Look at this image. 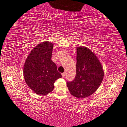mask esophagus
Returning a JSON list of instances; mask_svg holds the SVG:
<instances>
[{
  "label": "esophagus",
  "instance_id": "1",
  "mask_svg": "<svg viewBox=\"0 0 127 127\" xmlns=\"http://www.w3.org/2000/svg\"><path fill=\"white\" fill-rule=\"evenodd\" d=\"M65 75H66V73H62V77H63V78H65Z\"/></svg>",
  "mask_w": 127,
  "mask_h": 127
}]
</instances>
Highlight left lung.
Listing matches in <instances>:
<instances>
[{"instance_id": "1", "label": "left lung", "mask_w": 127, "mask_h": 127, "mask_svg": "<svg viewBox=\"0 0 127 127\" xmlns=\"http://www.w3.org/2000/svg\"><path fill=\"white\" fill-rule=\"evenodd\" d=\"M76 76L73 81H67L72 95L84 98L92 95L103 81L104 71L96 55L85 46L77 48Z\"/></svg>"}]
</instances>
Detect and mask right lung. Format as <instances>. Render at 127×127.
I'll return each mask as SVG.
<instances>
[{
	"label": "right lung",
	"instance_id": "add662e5",
	"mask_svg": "<svg viewBox=\"0 0 127 127\" xmlns=\"http://www.w3.org/2000/svg\"><path fill=\"white\" fill-rule=\"evenodd\" d=\"M53 44L44 41L33 49L25 60L23 74L27 85L37 94L44 95L54 88V83L62 77L52 61Z\"/></svg>",
	"mask_w": 127,
	"mask_h": 127
}]
</instances>
